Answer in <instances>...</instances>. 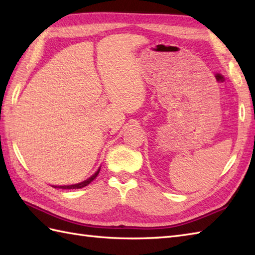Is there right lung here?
Instances as JSON below:
<instances>
[{"mask_svg":"<svg viewBox=\"0 0 255 255\" xmlns=\"http://www.w3.org/2000/svg\"><path fill=\"white\" fill-rule=\"evenodd\" d=\"M99 173H100V169L97 170L96 172H95V174H93L92 175L90 178H88V180L86 181H84V182H81V183H79V184H74V185H68V186H53L55 188H62V189H72V188H82V187H84V186H86V185H89V184L94 180V178L99 175Z\"/></svg>","mask_w":255,"mask_h":255,"instance_id":"add662e5","label":"right lung"}]
</instances>
